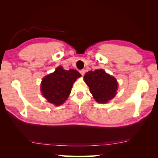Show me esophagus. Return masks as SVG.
<instances>
[{
    "label": "esophagus",
    "instance_id": "34e87169",
    "mask_svg": "<svg viewBox=\"0 0 158 158\" xmlns=\"http://www.w3.org/2000/svg\"><path fill=\"white\" fill-rule=\"evenodd\" d=\"M79 73H81V75L82 76H83V75H84V74H85V70H79Z\"/></svg>",
    "mask_w": 158,
    "mask_h": 158
}]
</instances>
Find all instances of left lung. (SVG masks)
<instances>
[{
	"label": "left lung",
	"instance_id": "1",
	"mask_svg": "<svg viewBox=\"0 0 158 158\" xmlns=\"http://www.w3.org/2000/svg\"><path fill=\"white\" fill-rule=\"evenodd\" d=\"M83 79L97 102L106 103L117 94L118 83L116 79L103 69L90 70Z\"/></svg>",
	"mask_w": 158,
	"mask_h": 158
}]
</instances>
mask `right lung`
I'll list each match as a JSON object with an SVG mask.
<instances>
[{
	"label": "right lung",
	"mask_w": 158,
	"mask_h": 158,
	"mask_svg": "<svg viewBox=\"0 0 158 158\" xmlns=\"http://www.w3.org/2000/svg\"><path fill=\"white\" fill-rule=\"evenodd\" d=\"M81 76L75 69L66 70L58 66L54 72L42 79L41 91L43 97L55 106L62 105L71 92L73 83Z\"/></svg>",
	"instance_id": "1"
}]
</instances>
